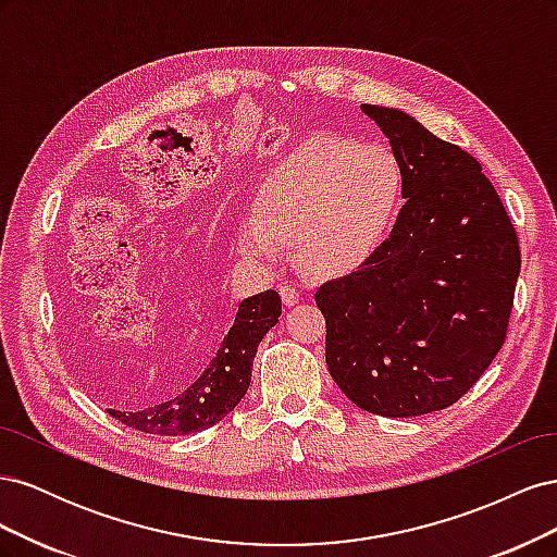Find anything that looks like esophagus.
Listing matches in <instances>:
<instances>
[{
    "label": "esophagus",
    "mask_w": 557,
    "mask_h": 557,
    "mask_svg": "<svg viewBox=\"0 0 557 557\" xmlns=\"http://www.w3.org/2000/svg\"><path fill=\"white\" fill-rule=\"evenodd\" d=\"M281 299L285 307H295L301 299V290L297 288V285H281Z\"/></svg>",
    "instance_id": "esophagus-1"
}]
</instances>
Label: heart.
I'll return each mask as SVG.
<instances>
[{"label": "heart", "instance_id": "obj_1", "mask_svg": "<svg viewBox=\"0 0 557 557\" xmlns=\"http://www.w3.org/2000/svg\"><path fill=\"white\" fill-rule=\"evenodd\" d=\"M404 190L399 160L381 144L311 137L258 185L239 248L258 267L299 246L313 274L336 276L364 262L383 239Z\"/></svg>", "mask_w": 557, "mask_h": 557}]
</instances>
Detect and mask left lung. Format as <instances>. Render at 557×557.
Masks as SVG:
<instances>
[{
  "label": "left lung",
  "instance_id": "1",
  "mask_svg": "<svg viewBox=\"0 0 557 557\" xmlns=\"http://www.w3.org/2000/svg\"><path fill=\"white\" fill-rule=\"evenodd\" d=\"M404 172L395 227L356 272L315 290L325 360L360 409L409 418L450 407L507 339L518 234L481 164L397 109L362 104Z\"/></svg>",
  "mask_w": 557,
  "mask_h": 557
}]
</instances>
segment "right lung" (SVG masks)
<instances>
[{
	"label": "right lung",
	"instance_id": "obj_1",
	"mask_svg": "<svg viewBox=\"0 0 557 557\" xmlns=\"http://www.w3.org/2000/svg\"><path fill=\"white\" fill-rule=\"evenodd\" d=\"M281 297L276 290H267L244 299L227 334L218 342L215 350L201 358L188 374L178 379L174 387L164 391L158 399L139 401L129 397L123 387L104 391L111 401L107 409L117 423L132 430L178 436L209 430L223 420L248 391L252 360H256L262 336L278 323ZM193 334L207 330L209 311L197 320Z\"/></svg>",
	"mask_w": 557,
	"mask_h": 557
}]
</instances>
